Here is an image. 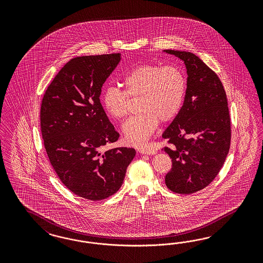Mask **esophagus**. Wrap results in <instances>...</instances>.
Segmentation results:
<instances>
[{
    "label": "esophagus",
    "instance_id": "34e87169",
    "mask_svg": "<svg viewBox=\"0 0 263 263\" xmlns=\"http://www.w3.org/2000/svg\"><path fill=\"white\" fill-rule=\"evenodd\" d=\"M139 152L142 153V154H147V155H151V154H156V151L155 149H152L151 147H144V148H140Z\"/></svg>",
    "mask_w": 263,
    "mask_h": 263
}]
</instances>
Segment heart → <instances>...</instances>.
Returning a JSON list of instances; mask_svg holds the SVG:
<instances>
[{"label": "heart", "instance_id": "1", "mask_svg": "<svg viewBox=\"0 0 263 263\" xmlns=\"http://www.w3.org/2000/svg\"><path fill=\"white\" fill-rule=\"evenodd\" d=\"M125 91L108 87L101 96L107 114L120 120L127 114L128 96H140L142 112L129 118L122 124V132L129 144L143 145L148 141L161 121L175 119L183 105L187 81L176 65L141 64L122 78Z\"/></svg>", "mask_w": 263, "mask_h": 263}]
</instances>
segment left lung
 I'll list each match as a JSON object with an SVG mask.
<instances>
[{
  "mask_svg": "<svg viewBox=\"0 0 263 263\" xmlns=\"http://www.w3.org/2000/svg\"><path fill=\"white\" fill-rule=\"evenodd\" d=\"M187 69L183 105L162 137L173 167L165 177L171 191L193 194L211 183L230 151L231 118L223 84L215 72L190 52L164 50Z\"/></svg>",
  "mask_w": 263,
  "mask_h": 263,
  "instance_id": "8db88e82",
  "label": "left lung"
}]
</instances>
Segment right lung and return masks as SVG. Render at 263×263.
Segmentation results:
<instances>
[{
	"label": "right lung",
	"mask_w": 263,
	"mask_h": 263,
	"mask_svg": "<svg viewBox=\"0 0 263 263\" xmlns=\"http://www.w3.org/2000/svg\"><path fill=\"white\" fill-rule=\"evenodd\" d=\"M120 58L118 53L72 59L49 85L41 103L40 126L50 163L66 188L89 200L119 191L135 157L131 147L102 152L120 137L99 97Z\"/></svg>",
	"instance_id": "1"
}]
</instances>
